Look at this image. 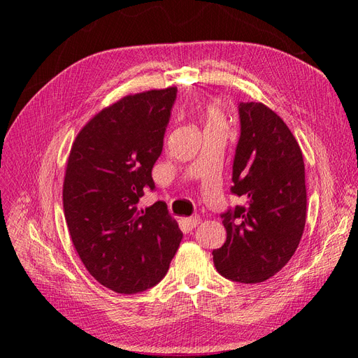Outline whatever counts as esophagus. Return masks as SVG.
I'll list each match as a JSON object with an SVG mask.
<instances>
[{"mask_svg": "<svg viewBox=\"0 0 358 358\" xmlns=\"http://www.w3.org/2000/svg\"><path fill=\"white\" fill-rule=\"evenodd\" d=\"M187 224L191 227V229H194V227H197L200 224V216L197 215L189 216V218H187Z\"/></svg>", "mask_w": 358, "mask_h": 358, "instance_id": "34e87169", "label": "esophagus"}]
</instances>
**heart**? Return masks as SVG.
<instances>
[{"mask_svg": "<svg viewBox=\"0 0 358 358\" xmlns=\"http://www.w3.org/2000/svg\"><path fill=\"white\" fill-rule=\"evenodd\" d=\"M203 121L206 128L225 127V115L218 104L209 103L203 110Z\"/></svg>", "mask_w": 358, "mask_h": 358, "instance_id": "obj_1", "label": "heart"}]
</instances>
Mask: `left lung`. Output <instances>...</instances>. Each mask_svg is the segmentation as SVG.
<instances>
[{
  "label": "left lung",
  "mask_w": 358,
  "mask_h": 358,
  "mask_svg": "<svg viewBox=\"0 0 358 358\" xmlns=\"http://www.w3.org/2000/svg\"><path fill=\"white\" fill-rule=\"evenodd\" d=\"M231 192L245 200L221 215L227 241L212 252L234 282H264L294 255L306 224L305 162L287 124L263 103H241Z\"/></svg>",
  "instance_id": "8db88e82"
}]
</instances>
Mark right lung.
I'll use <instances>...</instances> for the list:
<instances>
[{"label": "right lung", "instance_id": "right-lung-1", "mask_svg": "<svg viewBox=\"0 0 358 358\" xmlns=\"http://www.w3.org/2000/svg\"><path fill=\"white\" fill-rule=\"evenodd\" d=\"M178 88L152 90L106 107L76 137L62 187L64 215L86 270L106 288L136 294L166 276L182 241L164 201L138 208L155 189Z\"/></svg>", "mask_w": 358, "mask_h": 358}]
</instances>
